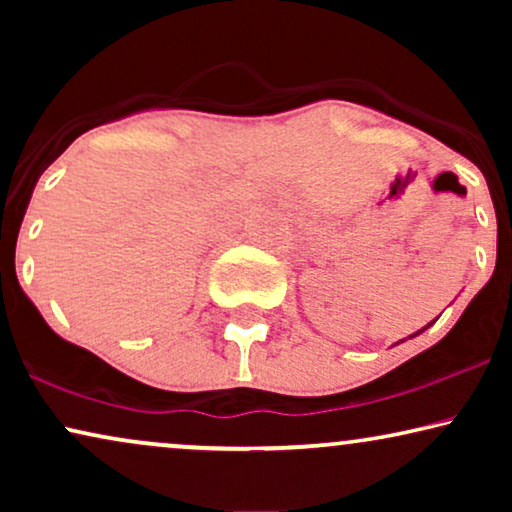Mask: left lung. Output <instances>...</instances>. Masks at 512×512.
Returning a JSON list of instances; mask_svg holds the SVG:
<instances>
[{
    "label": "left lung",
    "mask_w": 512,
    "mask_h": 512,
    "mask_svg": "<svg viewBox=\"0 0 512 512\" xmlns=\"http://www.w3.org/2000/svg\"><path fill=\"white\" fill-rule=\"evenodd\" d=\"M424 328H426V326H424ZM424 328H422V331H424ZM422 331H419V333H422ZM415 335H417V333H415Z\"/></svg>",
    "instance_id": "1"
}]
</instances>
